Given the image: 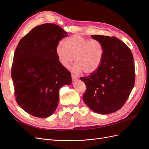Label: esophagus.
Wrapping results in <instances>:
<instances>
[{"instance_id": "1", "label": "esophagus", "mask_w": 149, "mask_h": 149, "mask_svg": "<svg viewBox=\"0 0 149 149\" xmlns=\"http://www.w3.org/2000/svg\"><path fill=\"white\" fill-rule=\"evenodd\" d=\"M71 78H72V79H73V81H75V80H77L78 79V76H76V75L72 74H71Z\"/></svg>"}]
</instances>
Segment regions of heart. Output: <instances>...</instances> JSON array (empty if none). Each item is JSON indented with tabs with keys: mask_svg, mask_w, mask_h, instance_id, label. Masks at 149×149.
<instances>
[{
	"mask_svg": "<svg viewBox=\"0 0 149 149\" xmlns=\"http://www.w3.org/2000/svg\"><path fill=\"white\" fill-rule=\"evenodd\" d=\"M56 54L60 64L69 68L74 60L72 68L76 73L84 71L86 74L96 72L103 60L104 48L97 40H89L82 36L73 35L66 38L56 48Z\"/></svg>",
	"mask_w": 149,
	"mask_h": 149,
	"instance_id": "1",
	"label": "heart"
}]
</instances>
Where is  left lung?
<instances>
[{
  "label": "left lung",
  "instance_id": "left-lung-1",
  "mask_svg": "<svg viewBox=\"0 0 149 149\" xmlns=\"http://www.w3.org/2000/svg\"><path fill=\"white\" fill-rule=\"evenodd\" d=\"M104 48L102 63L87 77H81L86 86L83 100L93 111L111 114L124 106L135 83V66L132 52L115 37L91 35Z\"/></svg>",
  "mask_w": 149,
  "mask_h": 149
}]
</instances>
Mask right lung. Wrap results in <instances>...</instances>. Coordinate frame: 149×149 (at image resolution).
Segmentation results:
<instances>
[{
    "mask_svg": "<svg viewBox=\"0 0 149 149\" xmlns=\"http://www.w3.org/2000/svg\"><path fill=\"white\" fill-rule=\"evenodd\" d=\"M68 35L60 26L44 24L22 38L13 55L11 76L16 101L28 114L45 118L55 112L60 89L71 83L70 72L56 54L61 39Z\"/></svg>",
    "mask_w": 149,
    "mask_h": 149,
    "instance_id": "1",
    "label": "right lung"
}]
</instances>
